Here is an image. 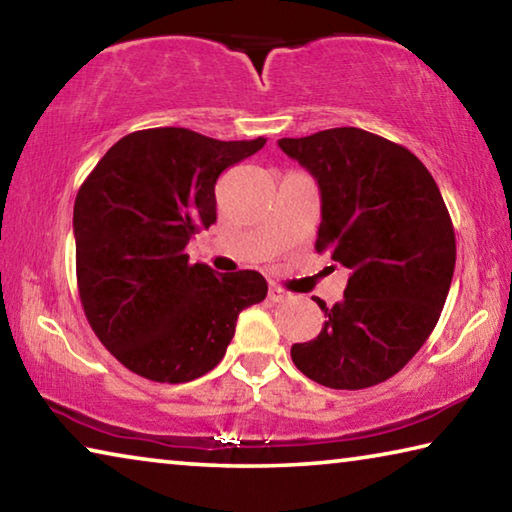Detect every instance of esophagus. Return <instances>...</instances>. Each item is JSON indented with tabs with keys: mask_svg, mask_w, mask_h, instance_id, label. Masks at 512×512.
Instances as JSON below:
<instances>
[{
	"mask_svg": "<svg viewBox=\"0 0 512 512\" xmlns=\"http://www.w3.org/2000/svg\"><path fill=\"white\" fill-rule=\"evenodd\" d=\"M269 298L273 300V303H280V300H285V298H289V294L282 287H278V285H271L269 287Z\"/></svg>",
	"mask_w": 512,
	"mask_h": 512,
	"instance_id": "1",
	"label": "esophagus"
}]
</instances>
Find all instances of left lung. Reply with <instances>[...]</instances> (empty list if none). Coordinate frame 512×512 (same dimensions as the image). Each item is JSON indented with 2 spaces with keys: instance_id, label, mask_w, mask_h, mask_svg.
Listing matches in <instances>:
<instances>
[{
  "instance_id": "left-lung-1",
  "label": "left lung",
  "mask_w": 512,
  "mask_h": 512,
  "mask_svg": "<svg viewBox=\"0 0 512 512\" xmlns=\"http://www.w3.org/2000/svg\"><path fill=\"white\" fill-rule=\"evenodd\" d=\"M319 182L316 253L351 271L319 337L291 346L314 383L364 389L408 364L440 319L456 269V232L428 168L403 145L358 127L280 139Z\"/></svg>"
}]
</instances>
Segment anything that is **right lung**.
Segmentation results:
<instances>
[{"instance_id": "right-lung-1", "label": "right lung", "mask_w": 512, "mask_h": 512, "mask_svg": "<svg viewBox=\"0 0 512 512\" xmlns=\"http://www.w3.org/2000/svg\"><path fill=\"white\" fill-rule=\"evenodd\" d=\"M266 139L218 141L184 127L132 132L97 161L75 200L77 289L104 348L154 383L212 371L237 316L262 303L257 271L216 275L186 243L216 223L218 175Z\"/></svg>"}]
</instances>
